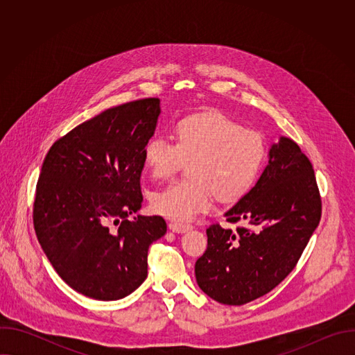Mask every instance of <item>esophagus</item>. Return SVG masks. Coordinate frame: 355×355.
Segmentation results:
<instances>
[{"mask_svg":"<svg viewBox=\"0 0 355 355\" xmlns=\"http://www.w3.org/2000/svg\"><path fill=\"white\" fill-rule=\"evenodd\" d=\"M168 227L174 233H184V232H188V230L192 229L191 225H188V223H178V222H170Z\"/></svg>","mask_w":355,"mask_h":355,"instance_id":"esophagus-1","label":"esophagus"}]
</instances>
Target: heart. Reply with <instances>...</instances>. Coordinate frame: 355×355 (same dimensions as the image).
<instances>
[{
    "mask_svg": "<svg viewBox=\"0 0 355 355\" xmlns=\"http://www.w3.org/2000/svg\"><path fill=\"white\" fill-rule=\"evenodd\" d=\"M174 136L175 143L157 136L143 148V162L155 180H166L191 162V180L171 182L151 198L155 212L188 222L208 211L216 193L223 200H236L256 182L266 157L259 132L211 111L181 119Z\"/></svg>",
    "mask_w": 355,
    "mask_h": 355,
    "instance_id": "obj_1",
    "label": "heart"
}]
</instances>
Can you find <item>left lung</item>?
<instances>
[{"label": "left lung", "mask_w": 355, "mask_h": 355, "mask_svg": "<svg viewBox=\"0 0 355 355\" xmlns=\"http://www.w3.org/2000/svg\"><path fill=\"white\" fill-rule=\"evenodd\" d=\"M225 216L251 229H207L208 247L195 263L199 288L223 305H244L272 291L295 268L322 216L309 159L285 136L268 151L256 185Z\"/></svg>", "instance_id": "obj_1"}]
</instances>
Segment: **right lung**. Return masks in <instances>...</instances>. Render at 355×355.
I'll return each instance as SVG.
<instances>
[{"instance_id":"right-lung-1","label":"right lung","mask_w":355,"mask_h":355,"mask_svg":"<svg viewBox=\"0 0 355 355\" xmlns=\"http://www.w3.org/2000/svg\"><path fill=\"white\" fill-rule=\"evenodd\" d=\"M160 99L110 108L53 143L33 202V226L50 264L74 291L118 300L147 277L150 244L167 232L141 208L143 148L155 135Z\"/></svg>"}]
</instances>
